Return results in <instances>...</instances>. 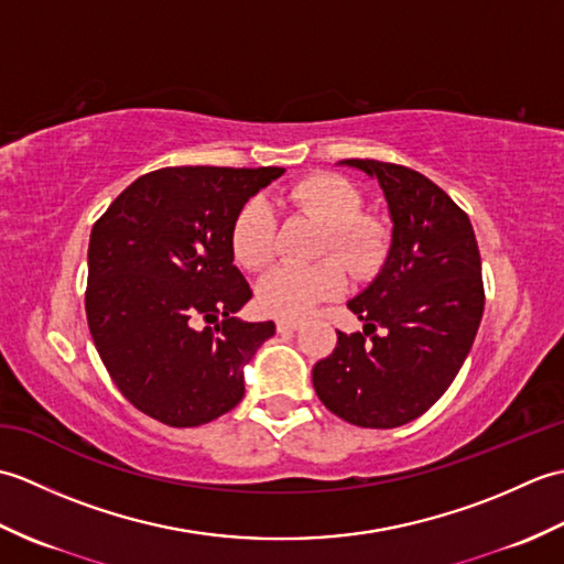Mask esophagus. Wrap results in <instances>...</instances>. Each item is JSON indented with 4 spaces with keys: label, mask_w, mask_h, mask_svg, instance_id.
Listing matches in <instances>:
<instances>
[{
    "label": "esophagus",
    "mask_w": 564,
    "mask_h": 564,
    "mask_svg": "<svg viewBox=\"0 0 564 564\" xmlns=\"http://www.w3.org/2000/svg\"><path fill=\"white\" fill-rule=\"evenodd\" d=\"M303 322L301 319H275V329H279L281 334H285V332H295L297 327H301Z\"/></svg>",
    "instance_id": "esophagus-1"
}]
</instances>
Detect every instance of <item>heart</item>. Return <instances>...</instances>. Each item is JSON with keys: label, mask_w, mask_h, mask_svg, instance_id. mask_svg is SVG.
I'll return each mask as SVG.
<instances>
[{"label": "heart", "mask_w": 564, "mask_h": 564, "mask_svg": "<svg viewBox=\"0 0 564 564\" xmlns=\"http://www.w3.org/2000/svg\"><path fill=\"white\" fill-rule=\"evenodd\" d=\"M283 203L291 210L307 215L325 227L319 254L334 251L346 267L368 271L382 254L386 235L382 227L361 218L364 196L349 178L337 174H315L297 182ZM273 213L263 198H251L237 210L230 230V247L239 267L259 271L273 257ZM346 289V271L337 259H325L307 269L279 267L269 271L257 285V303L273 317L297 319L334 301Z\"/></svg>", "instance_id": "heart-1"}]
</instances>
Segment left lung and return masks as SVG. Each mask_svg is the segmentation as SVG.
Segmentation results:
<instances>
[{
  "instance_id": "8db88e82",
  "label": "left lung",
  "mask_w": 564,
  "mask_h": 564,
  "mask_svg": "<svg viewBox=\"0 0 564 564\" xmlns=\"http://www.w3.org/2000/svg\"><path fill=\"white\" fill-rule=\"evenodd\" d=\"M339 164L376 178L392 235L376 279L346 303L364 332H337L313 386L344 422L394 429L448 390L473 349L485 310L480 249L470 218L424 174L378 160Z\"/></svg>"
}]
</instances>
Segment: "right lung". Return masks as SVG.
I'll return each instance as SVG.
<instances>
[{
	"mask_svg": "<svg viewBox=\"0 0 564 564\" xmlns=\"http://www.w3.org/2000/svg\"><path fill=\"white\" fill-rule=\"evenodd\" d=\"M283 172L164 166L135 178L91 227V339L123 398L166 426H200L237 406L245 366L273 337V322L235 317L251 291L230 230Z\"/></svg>",
	"mask_w": 564,
	"mask_h": 564,
	"instance_id": "right-lung-1",
	"label": "right lung"
}]
</instances>
